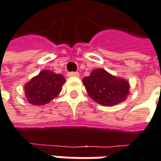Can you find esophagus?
Masks as SVG:
<instances>
[{
    "instance_id": "esophagus-1",
    "label": "esophagus",
    "mask_w": 161,
    "mask_h": 161,
    "mask_svg": "<svg viewBox=\"0 0 161 161\" xmlns=\"http://www.w3.org/2000/svg\"><path fill=\"white\" fill-rule=\"evenodd\" d=\"M68 76H69V77H79V76H80V73H79V72H69V73H68Z\"/></svg>"
}]
</instances>
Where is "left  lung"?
<instances>
[{"label": "left lung", "instance_id": "8db88e82", "mask_svg": "<svg viewBox=\"0 0 161 161\" xmlns=\"http://www.w3.org/2000/svg\"><path fill=\"white\" fill-rule=\"evenodd\" d=\"M82 81L89 96L104 106L118 104L129 94L128 81L111 75L103 69L92 70Z\"/></svg>", "mask_w": 161, "mask_h": 161}]
</instances>
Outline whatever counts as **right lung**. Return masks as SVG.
Instances as JSON below:
<instances>
[{
    "mask_svg": "<svg viewBox=\"0 0 161 161\" xmlns=\"http://www.w3.org/2000/svg\"><path fill=\"white\" fill-rule=\"evenodd\" d=\"M66 80L61 74L42 70L25 85V96L33 105H44L56 98L62 90Z\"/></svg>",
    "mask_w": 161,
    "mask_h": 161,
    "instance_id": "add662e5",
    "label": "right lung"
}]
</instances>
